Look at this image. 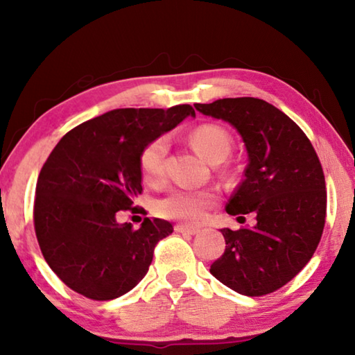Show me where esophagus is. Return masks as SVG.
<instances>
[{"label": "esophagus", "instance_id": "1", "mask_svg": "<svg viewBox=\"0 0 355 355\" xmlns=\"http://www.w3.org/2000/svg\"><path fill=\"white\" fill-rule=\"evenodd\" d=\"M175 232L184 233V235H196V233H199V228H196V227H186V225L178 224V225H175Z\"/></svg>", "mask_w": 355, "mask_h": 355}]
</instances>
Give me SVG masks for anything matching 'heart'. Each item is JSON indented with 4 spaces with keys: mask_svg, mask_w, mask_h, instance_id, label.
I'll use <instances>...</instances> for the list:
<instances>
[{
    "mask_svg": "<svg viewBox=\"0 0 355 355\" xmlns=\"http://www.w3.org/2000/svg\"><path fill=\"white\" fill-rule=\"evenodd\" d=\"M192 148L209 163H219L230 153L232 139L227 131L214 123H203L189 133ZM169 141L158 136L142 148L139 164L144 180L150 184L163 183L166 177V156ZM216 192L211 189H173L156 202V213L161 218L180 220L184 224H199L207 209L216 203Z\"/></svg>",
    "mask_w": 355,
    "mask_h": 355,
    "instance_id": "heart-1",
    "label": "heart"
}]
</instances>
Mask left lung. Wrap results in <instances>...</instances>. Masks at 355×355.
Masks as SVG:
<instances>
[{
  "label": "left lung",
  "instance_id": "1",
  "mask_svg": "<svg viewBox=\"0 0 355 355\" xmlns=\"http://www.w3.org/2000/svg\"><path fill=\"white\" fill-rule=\"evenodd\" d=\"M241 135L249 155L244 180L227 213L255 216L254 227L222 228L225 252L209 272L244 296H264L302 271L326 224L327 191L320 158L309 137L268 101L241 97L196 103Z\"/></svg>",
  "mask_w": 355,
  "mask_h": 355
}]
</instances>
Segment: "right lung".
Masks as SVG:
<instances>
[{
	"mask_svg": "<svg viewBox=\"0 0 355 355\" xmlns=\"http://www.w3.org/2000/svg\"><path fill=\"white\" fill-rule=\"evenodd\" d=\"M194 114L191 105L114 110L78 125L53 148L35 186L34 230L48 266L71 290L111 300L147 274L172 224L146 218L135 230L116 216L136 211L142 148Z\"/></svg>",
	"mask_w": 355,
	"mask_h": 355,
	"instance_id": "right-lung-1",
	"label": "right lung"
}]
</instances>
